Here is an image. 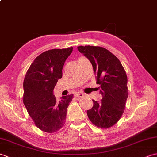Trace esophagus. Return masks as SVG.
<instances>
[{
  "label": "esophagus",
  "mask_w": 157,
  "mask_h": 157,
  "mask_svg": "<svg viewBox=\"0 0 157 157\" xmlns=\"http://www.w3.org/2000/svg\"><path fill=\"white\" fill-rule=\"evenodd\" d=\"M75 97H77V98H82V97H83V96H84V94H83L82 92H76L75 94Z\"/></svg>",
  "instance_id": "1"
}]
</instances>
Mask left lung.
Instances as JSON below:
<instances>
[{
    "mask_svg": "<svg viewBox=\"0 0 157 157\" xmlns=\"http://www.w3.org/2000/svg\"><path fill=\"white\" fill-rule=\"evenodd\" d=\"M78 49L92 63L102 96L100 102L92 100L94 105L87 111L88 118L98 128H111L121 117L128 97L125 69L119 60L105 48L79 46Z\"/></svg>",
    "mask_w": 157,
    "mask_h": 157,
    "instance_id": "8db88e82",
    "label": "left lung"
}]
</instances>
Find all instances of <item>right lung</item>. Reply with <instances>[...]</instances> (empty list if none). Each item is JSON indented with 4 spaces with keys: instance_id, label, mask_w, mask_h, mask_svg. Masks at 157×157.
Segmentation results:
<instances>
[{
    "instance_id": "add662e5",
    "label": "right lung",
    "mask_w": 157,
    "mask_h": 157,
    "mask_svg": "<svg viewBox=\"0 0 157 157\" xmlns=\"http://www.w3.org/2000/svg\"><path fill=\"white\" fill-rule=\"evenodd\" d=\"M73 47L52 49L35 59L23 81V102L36 126L42 131L53 133L64 125L73 94L57 101L53 90L62 78V69Z\"/></svg>"
}]
</instances>
